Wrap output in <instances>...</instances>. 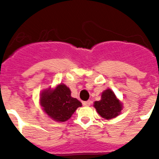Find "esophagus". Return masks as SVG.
Returning a JSON list of instances; mask_svg holds the SVG:
<instances>
[{"instance_id":"34e87169","label":"esophagus","mask_w":159,"mask_h":159,"mask_svg":"<svg viewBox=\"0 0 159 159\" xmlns=\"http://www.w3.org/2000/svg\"><path fill=\"white\" fill-rule=\"evenodd\" d=\"M91 104H92V102H91V101H87V102H83V105H84V106H91Z\"/></svg>"}]
</instances>
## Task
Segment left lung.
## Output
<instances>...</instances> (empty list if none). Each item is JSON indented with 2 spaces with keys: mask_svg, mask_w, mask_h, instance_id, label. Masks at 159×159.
<instances>
[{
  "mask_svg": "<svg viewBox=\"0 0 159 159\" xmlns=\"http://www.w3.org/2000/svg\"><path fill=\"white\" fill-rule=\"evenodd\" d=\"M93 106L97 110V113L106 120H111L117 117L123 109L122 102L111 89L105 90L102 93L101 100L95 102Z\"/></svg>",
  "mask_w": 159,
  "mask_h": 159,
  "instance_id": "left-lung-1",
  "label": "left lung"
}]
</instances>
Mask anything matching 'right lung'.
I'll return each mask as SVG.
<instances>
[{
	"label": "right lung",
	"instance_id": "obj_1",
	"mask_svg": "<svg viewBox=\"0 0 159 159\" xmlns=\"http://www.w3.org/2000/svg\"><path fill=\"white\" fill-rule=\"evenodd\" d=\"M39 103L44 113L57 122H65L72 117L82 103L71 97L69 87L63 83L57 85L54 88H47L42 91Z\"/></svg>",
	"mask_w": 159,
	"mask_h": 159
}]
</instances>
